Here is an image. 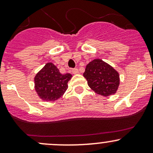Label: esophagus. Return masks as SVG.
Instances as JSON below:
<instances>
[{"label":"esophagus","mask_w":153,"mask_h":153,"mask_svg":"<svg viewBox=\"0 0 153 153\" xmlns=\"http://www.w3.org/2000/svg\"><path fill=\"white\" fill-rule=\"evenodd\" d=\"M72 72H73V73L74 75H76V74H78L79 73V71L77 68H75V69H73V71H72Z\"/></svg>","instance_id":"obj_1"}]
</instances>
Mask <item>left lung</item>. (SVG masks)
<instances>
[{"label": "left lung", "mask_w": 153, "mask_h": 153, "mask_svg": "<svg viewBox=\"0 0 153 153\" xmlns=\"http://www.w3.org/2000/svg\"><path fill=\"white\" fill-rule=\"evenodd\" d=\"M83 77L88 86L103 96L115 94L120 84L119 72L101 59H94L88 63Z\"/></svg>", "instance_id": "8db88e82"}]
</instances>
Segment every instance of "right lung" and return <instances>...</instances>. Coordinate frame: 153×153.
Segmentation results:
<instances>
[{
  "label": "right lung",
  "instance_id": "1",
  "mask_svg": "<svg viewBox=\"0 0 153 153\" xmlns=\"http://www.w3.org/2000/svg\"><path fill=\"white\" fill-rule=\"evenodd\" d=\"M73 75L62 74L52 62H47L34 76V90L42 101H54L63 96Z\"/></svg>",
  "mask_w": 153,
  "mask_h": 153
}]
</instances>
